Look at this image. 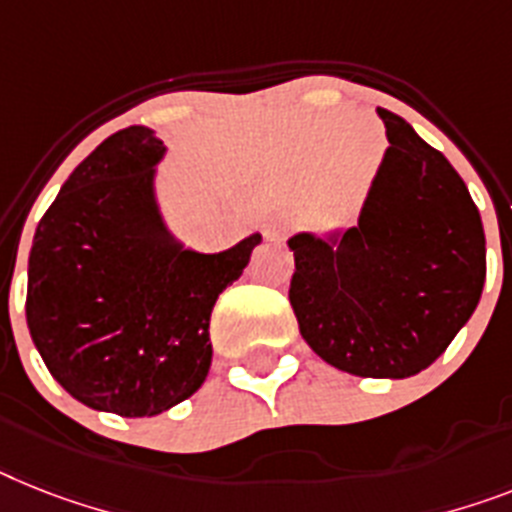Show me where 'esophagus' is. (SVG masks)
Here are the masks:
<instances>
[{"instance_id":"1","label":"esophagus","mask_w":512,"mask_h":512,"mask_svg":"<svg viewBox=\"0 0 512 512\" xmlns=\"http://www.w3.org/2000/svg\"><path fill=\"white\" fill-rule=\"evenodd\" d=\"M282 232H285V225H282V222H269V225H266V235H269V238H280Z\"/></svg>"}]
</instances>
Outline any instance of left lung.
<instances>
[{
	"label": "left lung",
	"mask_w": 512,
	"mask_h": 512,
	"mask_svg": "<svg viewBox=\"0 0 512 512\" xmlns=\"http://www.w3.org/2000/svg\"><path fill=\"white\" fill-rule=\"evenodd\" d=\"M358 225L298 232L290 306L303 340L340 371L405 379L432 366L479 306L487 240L463 177L398 114Z\"/></svg>",
	"instance_id": "left-lung-1"
}]
</instances>
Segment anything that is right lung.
I'll list each match as a JSON object with an SVG mask.
<instances>
[{"instance_id": "1", "label": "right lung", "mask_w": 512, "mask_h": 512, "mask_svg": "<svg viewBox=\"0 0 512 512\" xmlns=\"http://www.w3.org/2000/svg\"><path fill=\"white\" fill-rule=\"evenodd\" d=\"M164 143L130 125L59 188L33 235L25 319L46 369L94 411H170L204 384L209 319L259 232L222 253L175 240L156 204Z\"/></svg>"}]
</instances>
